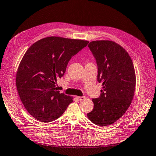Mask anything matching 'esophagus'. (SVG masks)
<instances>
[{
	"instance_id": "34e87169",
	"label": "esophagus",
	"mask_w": 156,
	"mask_h": 156,
	"mask_svg": "<svg viewBox=\"0 0 156 156\" xmlns=\"http://www.w3.org/2000/svg\"><path fill=\"white\" fill-rule=\"evenodd\" d=\"M76 98L78 99L79 101H82L86 98V97L85 96H78V97H76Z\"/></svg>"
}]
</instances>
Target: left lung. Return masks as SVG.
Instances as JSON below:
<instances>
[{"instance_id": "left-lung-1", "label": "left lung", "mask_w": 156, "mask_h": 156, "mask_svg": "<svg viewBox=\"0 0 156 156\" xmlns=\"http://www.w3.org/2000/svg\"><path fill=\"white\" fill-rule=\"evenodd\" d=\"M88 47L103 87L99 97L92 99L94 109L87 116L95 125L105 126L116 122L130 105L136 86L134 68L129 55L115 42L94 41Z\"/></svg>"}]
</instances>
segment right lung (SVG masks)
Segmentation results:
<instances>
[{
  "label": "right lung",
  "mask_w": 156,
  "mask_h": 156,
  "mask_svg": "<svg viewBox=\"0 0 156 156\" xmlns=\"http://www.w3.org/2000/svg\"><path fill=\"white\" fill-rule=\"evenodd\" d=\"M89 41L48 37L34 43L20 63L17 90L23 106L38 121L51 122L66 111L73 98L55 88L57 78L65 73L69 61Z\"/></svg>",
  "instance_id": "add662e5"
}]
</instances>
